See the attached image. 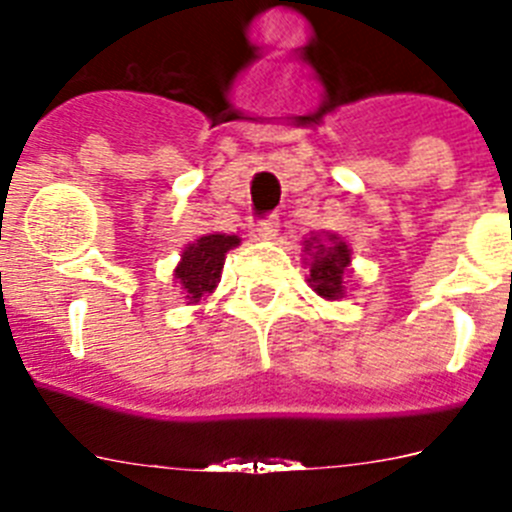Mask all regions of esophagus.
<instances>
[{
  "instance_id": "1",
  "label": "esophagus",
  "mask_w": 512,
  "mask_h": 512,
  "mask_svg": "<svg viewBox=\"0 0 512 512\" xmlns=\"http://www.w3.org/2000/svg\"><path fill=\"white\" fill-rule=\"evenodd\" d=\"M253 233H256V238H261V241H271V238L279 233V217L269 215L264 217V220H259L256 228H253Z\"/></svg>"
}]
</instances>
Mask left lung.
<instances>
[{"mask_svg":"<svg viewBox=\"0 0 512 512\" xmlns=\"http://www.w3.org/2000/svg\"><path fill=\"white\" fill-rule=\"evenodd\" d=\"M307 246L315 248V256H312L310 266V279L307 282L315 287L320 297L325 300H338L343 297V271H346L348 261H351V253L343 241H338L336 235H328V243H320V246H312L307 241Z\"/></svg>","mask_w":512,"mask_h":512,"instance_id":"left-lung-1","label":"left lung"}]
</instances>
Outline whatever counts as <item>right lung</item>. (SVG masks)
Returning a JSON list of instances; mask_svg holds the SVG:
<instances>
[{
  "instance_id": "obj_1",
  "label": "right lung",
  "mask_w": 512,
  "mask_h": 512,
  "mask_svg": "<svg viewBox=\"0 0 512 512\" xmlns=\"http://www.w3.org/2000/svg\"><path fill=\"white\" fill-rule=\"evenodd\" d=\"M235 235H202L200 241L184 248L182 261L176 266V279L182 282L189 302H197L202 295L212 292L220 282V271L225 264V253L238 246Z\"/></svg>"
}]
</instances>
